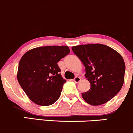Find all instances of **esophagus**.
Masks as SVG:
<instances>
[{"mask_svg": "<svg viewBox=\"0 0 133 133\" xmlns=\"http://www.w3.org/2000/svg\"><path fill=\"white\" fill-rule=\"evenodd\" d=\"M80 80H81V78L79 76H76L74 78V82L75 83H78Z\"/></svg>", "mask_w": 133, "mask_h": 133, "instance_id": "obj_1", "label": "esophagus"}]
</instances>
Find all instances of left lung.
I'll return each mask as SVG.
<instances>
[{
  "mask_svg": "<svg viewBox=\"0 0 133 133\" xmlns=\"http://www.w3.org/2000/svg\"><path fill=\"white\" fill-rule=\"evenodd\" d=\"M85 68V76L91 83L83 99L92 105L108 102L122 89L125 65L121 55L108 45L85 44L72 47Z\"/></svg>",
  "mask_w": 133,
  "mask_h": 133,
  "instance_id": "left-lung-1",
  "label": "left lung"
}]
</instances>
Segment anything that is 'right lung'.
<instances>
[{"instance_id": "1", "label": "right lung", "mask_w": 133, "mask_h": 133, "mask_svg": "<svg viewBox=\"0 0 133 133\" xmlns=\"http://www.w3.org/2000/svg\"><path fill=\"white\" fill-rule=\"evenodd\" d=\"M61 46L38 47L28 51L18 64L17 80L27 96L35 104L52 105L59 98L65 83L57 63L69 53Z\"/></svg>"}]
</instances>
